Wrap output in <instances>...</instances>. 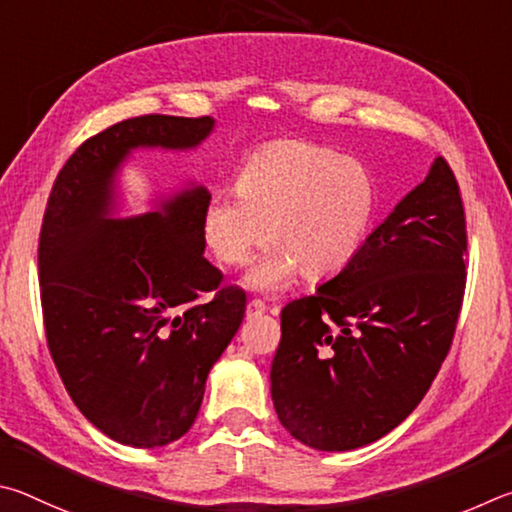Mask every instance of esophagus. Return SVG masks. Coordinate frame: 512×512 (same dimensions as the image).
<instances>
[{
  "instance_id": "1",
  "label": "esophagus",
  "mask_w": 512,
  "mask_h": 512,
  "mask_svg": "<svg viewBox=\"0 0 512 512\" xmlns=\"http://www.w3.org/2000/svg\"><path fill=\"white\" fill-rule=\"evenodd\" d=\"M265 310H267V306L261 299H251L247 303V317H258V315H263Z\"/></svg>"
}]
</instances>
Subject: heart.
Returning a JSON list of instances; mask_svg holds the SVG:
<instances>
[{"label": "heart", "mask_w": 512, "mask_h": 512, "mask_svg": "<svg viewBox=\"0 0 512 512\" xmlns=\"http://www.w3.org/2000/svg\"><path fill=\"white\" fill-rule=\"evenodd\" d=\"M236 195H215L202 215V236L222 265L249 261L263 238L270 245L247 274L251 288L283 290L299 272L326 281L360 254L373 224L378 191L357 159L303 139L258 148L240 166Z\"/></svg>", "instance_id": "obj_1"}]
</instances>
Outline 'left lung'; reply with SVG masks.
<instances>
[{
    "label": "left lung",
    "instance_id": "1",
    "mask_svg": "<svg viewBox=\"0 0 512 512\" xmlns=\"http://www.w3.org/2000/svg\"><path fill=\"white\" fill-rule=\"evenodd\" d=\"M465 251L459 184L436 157L344 272L281 310L272 400L297 441L355 450L418 407L452 346Z\"/></svg>",
    "mask_w": 512,
    "mask_h": 512
}]
</instances>
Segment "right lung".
Masks as SVG:
<instances>
[{
    "instance_id": "obj_1",
    "label": "right lung",
    "mask_w": 512,
    "mask_h": 512,
    "mask_svg": "<svg viewBox=\"0 0 512 512\" xmlns=\"http://www.w3.org/2000/svg\"><path fill=\"white\" fill-rule=\"evenodd\" d=\"M211 116L146 114L87 139L53 182L38 267L47 344L89 423L130 447H161L195 423L211 366L247 308L204 258L211 195L184 188L155 211L114 218L116 175L132 150L197 148ZM204 291L211 300L197 302Z\"/></svg>"
}]
</instances>
